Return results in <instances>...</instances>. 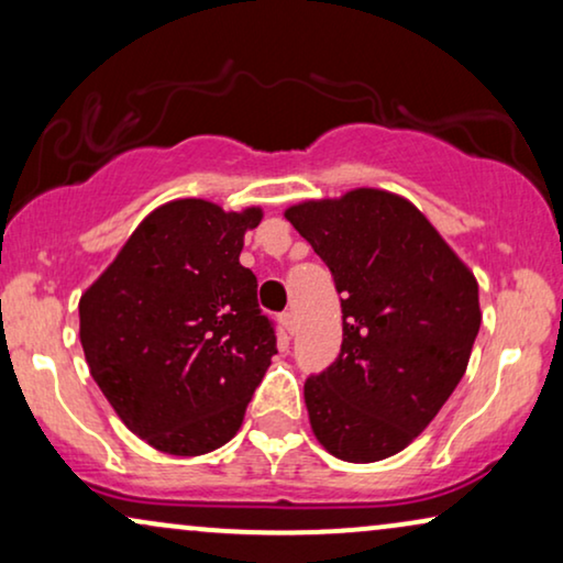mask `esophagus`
Here are the masks:
<instances>
[{
	"label": "esophagus",
	"instance_id": "1",
	"mask_svg": "<svg viewBox=\"0 0 563 563\" xmlns=\"http://www.w3.org/2000/svg\"><path fill=\"white\" fill-rule=\"evenodd\" d=\"M279 322H282V328H284V333H295V314L291 312H282V318H279Z\"/></svg>",
	"mask_w": 563,
	"mask_h": 563
}]
</instances>
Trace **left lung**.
Instances as JSON below:
<instances>
[{"mask_svg": "<svg viewBox=\"0 0 563 563\" xmlns=\"http://www.w3.org/2000/svg\"><path fill=\"white\" fill-rule=\"evenodd\" d=\"M284 214L343 297L341 353L305 382L312 433L351 464L395 456L466 372L482 325L474 274L389 191L353 189Z\"/></svg>", "mask_w": 563, "mask_h": 563, "instance_id": "left-lung-1", "label": "left lung"}]
</instances>
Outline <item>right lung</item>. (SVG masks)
<instances>
[{"label": "right lung", "mask_w": 563, "mask_h": 563, "mask_svg": "<svg viewBox=\"0 0 563 563\" xmlns=\"http://www.w3.org/2000/svg\"><path fill=\"white\" fill-rule=\"evenodd\" d=\"M258 207L205 199L153 210L81 295L89 372L137 438L172 456H202L241 428L276 353L258 282L241 266Z\"/></svg>", "instance_id": "add662e5"}]
</instances>
